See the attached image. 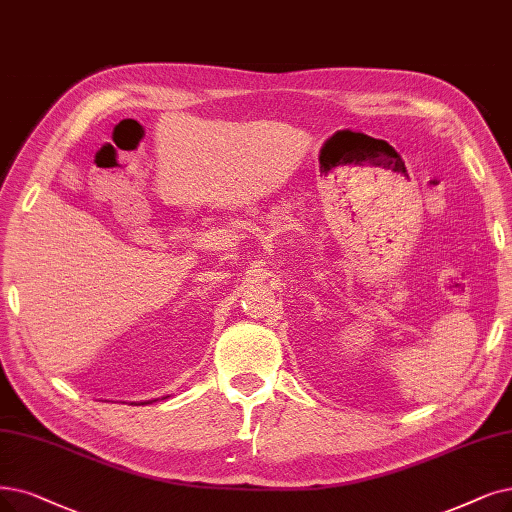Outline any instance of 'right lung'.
Segmentation results:
<instances>
[{
  "mask_svg": "<svg viewBox=\"0 0 512 512\" xmlns=\"http://www.w3.org/2000/svg\"><path fill=\"white\" fill-rule=\"evenodd\" d=\"M163 399H166V397H163ZM153 401H157V399H153ZM147 403H151V401H142V405H147Z\"/></svg>",
  "mask_w": 512,
  "mask_h": 512,
  "instance_id": "obj_1",
  "label": "right lung"
}]
</instances>
